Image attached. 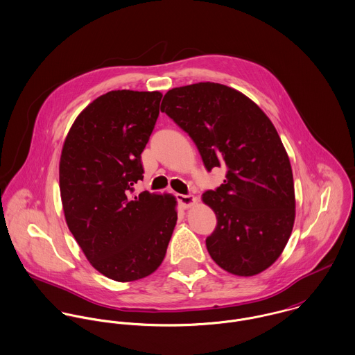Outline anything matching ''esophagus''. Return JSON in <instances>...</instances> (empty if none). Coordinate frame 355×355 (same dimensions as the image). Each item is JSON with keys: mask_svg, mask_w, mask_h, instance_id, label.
<instances>
[{"mask_svg": "<svg viewBox=\"0 0 355 355\" xmlns=\"http://www.w3.org/2000/svg\"><path fill=\"white\" fill-rule=\"evenodd\" d=\"M177 200L184 208H189V207L195 205L197 201L196 197L193 195H177Z\"/></svg>", "mask_w": 355, "mask_h": 355, "instance_id": "esophagus-1", "label": "esophagus"}]
</instances>
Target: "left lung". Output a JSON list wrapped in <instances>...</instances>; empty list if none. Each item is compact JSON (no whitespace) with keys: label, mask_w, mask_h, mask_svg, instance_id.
Here are the masks:
<instances>
[{"label":"left lung","mask_w":355,"mask_h":355,"mask_svg":"<svg viewBox=\"0 0 355 355\" xmlns=\"http://www.w3.org/2000/svg\"><path fill=\"white\" fill-rule=\"evenodd\" d=\"M160 110L191 136L208 171L226 168L223 184L202 193L218 219L205 239L212 260L238 276L267 270L295 218L291 164L271 119L239 91L209 81L167 91Z\"/></svg>","instance_id":"1"}]
</instances>
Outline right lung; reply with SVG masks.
Returning a JSON list of instances; mask_svg holds the SVG:
<instances>
[{
  "label": "right lung",
  "instance_id": "obj_1",
  "mask_svg": "<svg viewBox=\"0 0 355 355\" xmlns=\"http://www.w3.org/2000/svg\"><path fill=\"white\" fill-rule=\"evenodd\" d=\"M160 99L158 91H110L80 113L62 147L67 225L92 267L117 282L157 271L177 223L174 196L133 193Z\"/></svg>",
  "mask_w": 355,
  "mask_h": 355
}]
</instances>
